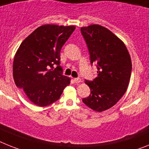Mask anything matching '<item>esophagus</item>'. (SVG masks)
<instances>
[{
    "mask_svg": "<svg viewBox=\"0 0 149 149\" xmlns=\"http://www.w3.org/2000/svg\"><path fill=\"white\" fill-rule=\"evenodd\" d=\"M73 81L76 83H79L81 82V79L80 78H74L73 79Z\"/></svg>",
    "mask_w": 149,
    "mask_h": 149,
    "instance_id": "obj_1",
    "label": "esophagus"
}]
</instances>
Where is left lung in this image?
Here are the masks:
<instances>
[{
    "label": "left lung",
    "mask_w": 149,
    "mask_h": 149,
    "mask_svg": "<svg viewBox=\"0 0 149 149\" xmlns=\"http://www.w3.org/2000/svg\"><path fill=\"white\" fill-rule=\"evenodd\" d=\"M90 54L91 63H97V77L86 80L91 94L82 99L93 111L102 112L117 103L127 92L132 62L125 44L109 29L100 25L81 28Z\"/></svg>",
    "instance_id": "1"
}]
</instances>
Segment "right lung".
Returning a JSON list of instances; mask_svg holds the SVG:
<instances>
[{"mask_svg":"<svg viewBox=\"0 0 149 149\" xmlns=\"http://www.w3.org/2000/svg\"><path fill=\"white\" fill-rule=\"evenodd\" d=\"M76 29L74 26L43 25L26 37L14 56L13 76L29 101L39 107L59 99L70 78L62 74L61 47ZM57 64L55 69L53 65Z\"/></svg>","mask_w":149,"mask_h":149,"instance_id":"1","label":"right lung"}]
</instances>
